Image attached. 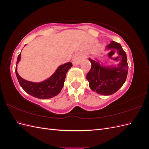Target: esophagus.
I'll return each instance as SVG.
<instances>
[{
    "mask_svg": "<svg viewBox=\"0 0 149 149\" xmlns=\"http://www.w3.org/2000/svg\"><path fill=\"white\" fill-rule=\"evenodd\" d=\"M72 62H73V64L74 65H77L79 63V60L78 58H74L73 59V61H72Z\"/></svg>",
    "mask_w": 149,
    "mask_h": 149,
    "instance_id": "1",
    "label": "esophagus"
}]
</instances>
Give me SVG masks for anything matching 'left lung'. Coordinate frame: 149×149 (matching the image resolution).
<instances>
[{"instance_id": "1", "label": "left lung", "mask_w": 149, "mask_h": 149, "mask_svg": "<svg viewBox=\"0 0 149 149\" xmlns=\"http://www.w3.org/2000/svg\"><path fill=\"white\" fill-rule=\"evenodd\" d=\"M106 48L111 51L117 49L119 57L121 56L119 64L116 67L104 66L89 58L91 68L86 79L93 91L102 95H111L123 86L127 78L129 66L127 55L119 43L112 41Z\"/></svg>"}]
</instances>
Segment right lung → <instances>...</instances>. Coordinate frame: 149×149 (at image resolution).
<instances>
[{
  "mask_svg": "<svg viewBox=\"0 0 149 149\" xmlns=\"http://www.w3.org/2000/svg\"><path fill=\"white\" fill-rule=\"evenodd\" d=\"M20 55L21 53L18 56L16 64L19 62ZM73 65L71 62L60 66L50 78L41 83L30 82L21 78L17 73V68H15V73L20 85L26 93L33 97L47 100L58 95L60 93L63 87L67 71Z\"/></svg>",
  "mask_w": 149,
  "mask_h": 149,
  "instance_id": "add662e5",
  "label": "right lung"
}]
</instances>
